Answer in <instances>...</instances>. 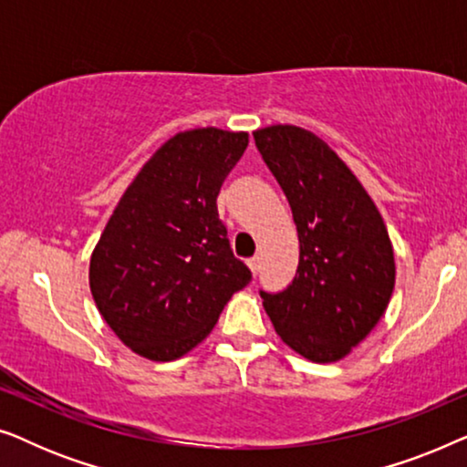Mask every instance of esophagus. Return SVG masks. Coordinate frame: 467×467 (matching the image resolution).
<instances>
[{
    "label": "esophagus",
    "mask_w": 467,
    "mask_h": 467,
    "mask_svg": "<svg viewBox=\"0 0 467 467\" xmlns=\"http://www.w3.org/2000/svg\"><path fill=\"white\" fill-rule=\"evenodd\" d=\"M246 264H248V267H251V272H253V274H257V272H259V257L248 259Z\"/></svg>",
    "instance_id": "34e87169"
}]
</instances>
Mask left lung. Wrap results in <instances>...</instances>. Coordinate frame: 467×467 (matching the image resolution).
<instances>
[{
    "label": "left lung",
    "instance_id": "8db88e82",
    "mask_svg": "<svg viewBox=\"0 0 467 467\" xmlns=\"http://www.w3.org/2000/svg\"><path fill=\"white\" fill-rule=\"evenodd\" d=\"M289 200L299 238L293 283L264 308L286 347L315 363L347 357L385 315L395 257L382 216L327 142L296 125L253 131Z\"/></svg>",
    "mask_w": 467,
    "mask_h": 467
}]
</instances>
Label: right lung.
<instances>
[{
  "label": "right lung",
  "instance_id": "right-lung-1",
  "mask_svg": "<svg viewBox=\"0 0 467 467\" xmlns=\"http://www.w3.org/2000/svg\"><path fill=\"white\" fill-rule=\"evenodd\" d=\"M246 146V131H178L125 189L93 248L95 306L144 359L174 361L193 350L251 283L216 210L221 184Z\"/></svg>",
  "mask_w": 467,
  "mask_h": 467
}]
</instances>
